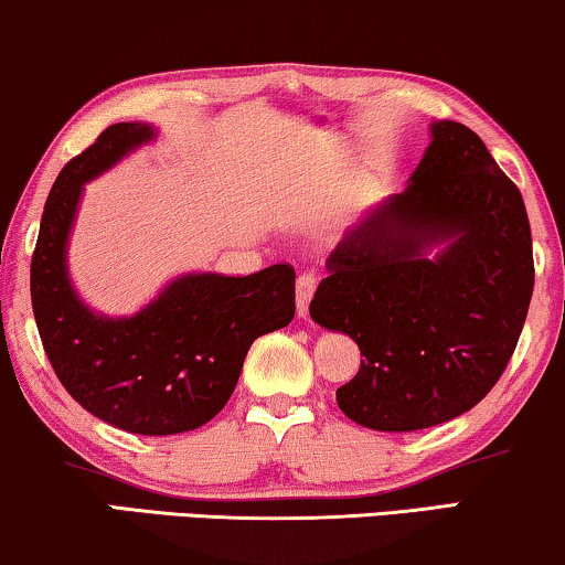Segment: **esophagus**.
Masks as SVG:
<instances>
[{"label":"esophagus","instance_id":"1","mask_svg":"<svg viewBox=\"0 0 565 565\" xmlns=\"http://www.w3.org/2000/svg\"><path fill=\"white\" fill-rule=\"evenodd\" d=\"M316 285H319V275H316L313 269H303V273L298 275V280H296V308H298L300 319H306V316H308V306H311Z\"/></svg>","mask_w":565,"mask_h":565}]
</instances>
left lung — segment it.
<instances>
[{"label": "left lung", "mask_w": 565, "mask_h": 565, "mask_svg": "<svg viewBox=\"0 0 565 565\" xmlns=\"http://www.w3.org/2000/svg\"><path fill=\"white\" fill-rule=\"evenodd\" d=\"M429 134L408 188L347 231L311 300V319L365 358L337 391L339 408L377 431L473 408L512 360L535 285L516 184L462 122L437 120Z\"/></svg>", "instance_id": "left-lung-1"}]
</instances>
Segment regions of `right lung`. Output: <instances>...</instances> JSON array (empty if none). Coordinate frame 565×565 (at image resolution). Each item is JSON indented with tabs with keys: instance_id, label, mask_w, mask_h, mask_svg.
Instances as JSON below:
<instances>
[{
	"instance_id": "add662e5",
	"label": "right lung",
	"mask_w": 565,
	"mask_h": 565,
	"mask_svg": "<svg viewBox=\"0 0 565 565\" xmlns=\"http://www.w3.org/2000/svg\"><path fill=\"white\" fill-rule=\"evenodd\" d=\"M153 136L146 122H115L61 169L30 262V298L43 350L76 404L118 429L164 437L203 427L226 406L254 339L296 316V269L182 275L122 319L84 306L66 269L84 184Z\"/></svg>"
}]
</instances>
